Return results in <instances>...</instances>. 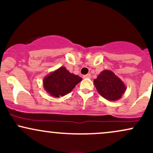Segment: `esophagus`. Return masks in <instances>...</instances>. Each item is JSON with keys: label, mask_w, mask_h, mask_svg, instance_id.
<instances>
[{"label": "esophagus", "mask_w": 153, "mask_h": 153, "mask_svg": "<svg viewBox=\"0 0 153 153\" xmlns=\"http://www.w3.org/2000/svg\"><path fill=\"white\" fill-rule=\"evenodd\" d=\"M91 74H87V75H83V76H82V78H91Z\"/></svg>", "instance_id": "obj_1"}]
</instances>
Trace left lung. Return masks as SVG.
Returning a JSON list of instances; mask_svg holds the SVG:
<instances>
[{
    "label": "left lung",
    "mask_w": 153,
    "mask_h": 153,
    "mask_svg": "<svg viewBox=\"0 0 153 153\" xmlns=\"http://www.w3.org/2000/svg\"><path fill=\"white\" fill-rule=\"evenodd\" d=\"M94 83L101 96L110 101L120 99L126 90L122 80L110 71L101 72L94 80Z\"/></svg>",
    "instance_id": "left-lung-1"
}]
</instances>
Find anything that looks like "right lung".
Returning <instances> with one entry per match:
<instances>
[{
	"label": "right lung",
	"mask_w": 153,
	"mask_h": 153,
	"mask_svg": "<svg viewBox=\"0 0 153 153\" xmlns=\"http://www.w3.org/2000/svg\"><path fill=\"white\" fill-rule=\"evenodd\" d=\"M81 80L78 75L71 73L65 67H61L44 79V87L51 96L59 97L71 92Z\"/></svg>",
	"instance_id": "add662e5"
}]
</instances>
